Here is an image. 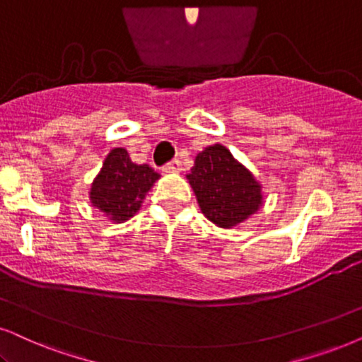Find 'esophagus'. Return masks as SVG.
<instances>
[{"instance_id":"esophagus-1","label":"esophagus","mask_w":362,"mask_h":362,"mask_svg":"<svg viewBox=\"0 0 362 362\" xmlns=\"http://www.w3.org/2000/svg\"><path fill=\"white\" fill-rule=\"evenodd\" d=\"M162 170L165 172V173H178V172L182 170L180 160H172V162H168L167 165H163Z\"/></svg>"}]
</instances>
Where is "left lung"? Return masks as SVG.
<instances>
[{
  "label": "left lung",
  "mask_w": 362,
  "mask_h": 362,
  "mask_svg": "<svg viewBox=\"0 0 362 362\" xmlns=\"http://www.w3.org/2000/svg\"><path fill=\"white\" fill-rule=\"evenodd\" d=\"M187 180L202 214L222 228L239 226L264 204L262 185L221 144L197 153Z\"/></svg>",
  "instance_id": "8db88e82"
}]
</instances>
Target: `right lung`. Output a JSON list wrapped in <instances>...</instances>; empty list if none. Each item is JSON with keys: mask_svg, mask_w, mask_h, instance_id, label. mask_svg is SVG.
Masks as SVG:
<instances>
[{"mask_svg": "<svg viewBox=\"0 0 362 362\" xmlns=\"http://www.w3.org/2000/svg\"><path fill=\"white\" fill-rule=\"evenodd\" d=\"M160 178L147 163L136 165L125 148H113L90 189V202L108 221L122 223L139 212L145 195Z\"/></svg>", "mask_w": 362, "mask_h": 362, "instance_id": "right-lung-1", "label": "right lung"}]
</instances>
